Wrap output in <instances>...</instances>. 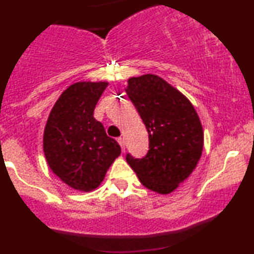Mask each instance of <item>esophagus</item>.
Instances as JSON below:
<instances>
[{
    "mask_svg": "<svg viewBox=\"0 0 254 254\" xmlns=\"http://www.w3.org/2000/svg\"><path fill=\"white\" fill-rule=\"evenodd\" d=\"M118 143L121 144L122 151H125V139L123 138V137H119V138H118Z\"/></svg>",
    "mask_w": 254,
    "mask_h": 254,
    "instance_id": "34e87169",
    "label": "esophagus"
}]
</instances>
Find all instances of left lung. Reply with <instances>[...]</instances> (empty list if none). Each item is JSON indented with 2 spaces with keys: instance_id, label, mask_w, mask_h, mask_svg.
<instances>
[{
  "instance_id": "1",
  "label": "left lung",
  "mask_w": 254,
  "mask_h": 254,
  "mask_svg": "<svg viewBox=\"0 0 254 254\" xmlns=\"http://www.w3.org/2000/svg\"><path fill=\"white\" fill-rule=\"evenodd\" d=\"M149 135V150L127 161L142 185L168 194L188 179L202 156L204 133L193 105L183 93L154 74L130 77L125 88Z\"/></svg>"
}]
</instances>
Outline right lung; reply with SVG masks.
Segmentation results:
<instances>
[{
  "instance_id": "add662e5",
  "label": "right lung",
  "mask_w": 254,
  "mask_h": 254,
  "mask_svg": "<svg viewBox=\"0 0 254 254\" xmlns=\"http://www.w3.org/2000/svg\"><path fill=\"white\" fill-rule=\"evenodd\" d=\"M107 86L105 81L69 86L52 107L44 129L43 149L49 167L74 190H95L121 155L118 142L93 117Z\"/></svg>"
}]
</instances>
